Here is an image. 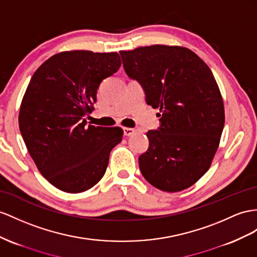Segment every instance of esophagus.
<instances>
[{"instance_id":"1","label":"esophagus","mask_w":257,"mask_h":257,"mask_svg":"<svg viewBox=\"0 0 257 257\" xmlns=\"http://www.w3.org/2000/svg\"><path fill=\"white\" fill-rule=\"evenodd\" d=\"M136 133V130L133 128H123V135L126 137H130V136H134Z\"/></svg>"}]
</instances>
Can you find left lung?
<instances>
[{
    "label": "left lung",
    "mask_w": 257,
    "mask_h": 257,
    "mask_svg": "<svg viewBox=\"0 0 257 257\" xmlns=\"http://www.w3.org/2000/svg\"><path fill=\"white\" fill-rule=\"evenodd\" d=\"M119 53L127 76L161 110L160 127L148 131L149 149L139 156L143 177L162 191L191 187L208 170L225 124L213 72L181 47L157 44Z\"/></svg>",
    "instance_id": "left-lung-1"
}]
</instances>
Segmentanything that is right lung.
Wrapping results in <instances>:
<instances>
[{
    "label": "right lung",
    "instance_id": "1",
    "mask_svg": "<svg viewBox=\"0 0 257 257\" xmlns=\"http://www.w3.org/2000/svg\"><path fill=\"white\" fill-rule=\"evenodd\" d=\"M121 65L118 53L70 51L39 67L19 110V129L39 172L68 193L87 191L102 179L109 153L122 139L119 127L87 126L96 92Z\"/></svg>",
    "mask_w": 257,
    "mask_h": 257
}]
</instances>
